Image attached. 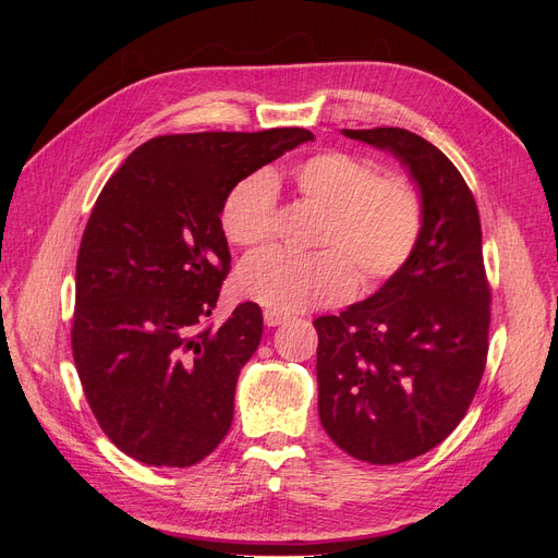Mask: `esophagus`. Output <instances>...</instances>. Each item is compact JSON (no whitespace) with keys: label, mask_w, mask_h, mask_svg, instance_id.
I'll return each instance as SVG.
<instances>
[{"label":"esophagus","mask_w":558,"mask_h":558,"mask_svg":"<svg viewBox=\"0 0 558 558\" xmlns=\"http://www.w3.org/2000/svg\"><path fill=\"white\" fill-rule=\"evenodd\" d=\"M263 318H265V324H267L269 328H275V326H281L283 320L289 318V316H286L283 312H277V310H265V312H263Z\"/></svg>","instance_id":"1"}]
</instances>
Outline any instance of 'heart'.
<instances>
[{"instance_id": "b5f03b06", "label": "heart", "mask_w": 558, "mask_h": 558, "mask_svg": "<svg viewBox=\"0 0 558 558\" xmlns=\"http://www.w3.org/2000/svg\"><path fill=\"white\" fill-rule=\"evenodd\" d=\"M291 183L305 205L320 211L314 256L263 251L238 272V291L277 312L337 305L356 289H377L408 265L426 223L424 195L396 172L328 148L300 160ZM221 228L230 244L260 248L277 234V193L265 174H251L228 191Z\"/></svg>"}]
</instances>
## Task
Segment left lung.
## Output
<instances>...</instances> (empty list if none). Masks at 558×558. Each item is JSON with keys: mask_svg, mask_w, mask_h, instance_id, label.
Returning a JSON list of instances; mask_svg holds the SVG:
<instances>
[{"mask_svg": "<svg viewBox=\"0 0 558 558\" xmlns=\"http://www.w3.org/2000/svg\"><path fill=\"white\" fill-rule=\"evenodd\" d=\"M344 134L398 156L426 205L408 265L373 298L314 318L320 424L353 459L393 465L465 416L486 367L492 286L477 202L442 150L402 128Z\"/></svg>", "mask_w": 558, "mask_h": 558, "instance_id": "left-lung-1", "label": "left lung"}]
</instances>
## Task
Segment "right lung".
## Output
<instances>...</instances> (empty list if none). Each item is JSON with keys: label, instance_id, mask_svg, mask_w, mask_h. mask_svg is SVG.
Wrapping results in <instances>:
<instances>
[{"label": "right lung", "instance_id": "add662e5", "mask_svg": "<svg viewBox=\"0 0 558 558\" xmlns=\"http://www.w3.org/2000/svg\"><path fill=\"white\" fill-rule=\"evenodd\" d=\"M314 134L191 132L148 140L99 193L76 258L72 353L99 428L130 459L189 468L230 430L263 312H211L230 272L221 205L234 183Z\"/></svg>", "mask_w": 558, "mask_h": 558}]
</instances>
